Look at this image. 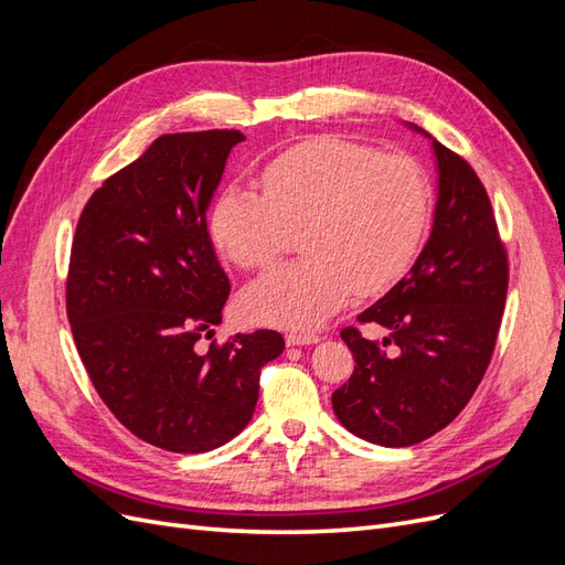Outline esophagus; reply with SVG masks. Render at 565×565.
Segmentation results:
<instances>
[{"label":"esophagus","mask_w":565,"mask_h":565,"mask_svg":"<svg viewBox=\"0 0 565 565\" xmlns=\"http://www.w3.org/2000/svg\"><path fill=\"white\" fill-rule=\"evenodd\" d=\"M320 337L313 332H289L285 334L287 347H303V344H316Z\"/></svg>","instance_id":"obj_1"}]
</instances>
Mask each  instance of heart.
<instances>
[{
    "mask_svg": "<svg viewBox=\"0 0 565 565\" xmlns=\"http://www.w3.org/2000/svg\"><path fill=\"white\" fill-rule=\"evenodd\" d=\"M256 195L221 191L210 210L216 247L237 268H268L301 231V262L266 273L243 297L249 318L309 330L351 295H374L413 264L431 212V181L405 152L316 136L282 150Z\"/></svg>",
    "mask_w": 565,
    "mask_h": 565,
    "instance_id": "1",
    "label": "heart"
}]
</instances>
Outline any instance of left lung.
Returning <instances> with one entry per match:
<instances>
[{"label": "left lung", "instance_id": "8db88e82", "mask_svg": "<svg viewBox=\"0 0 565 565\" xmlns=\"http://www.w3.org/2000/svg\"><path fill=\"white\" fill-rule=\"evenodd\" d=\"M434 152L429 243L407 276L358 316L391 334L377 344L358 328L341 330L355 367L332 393L334 415L358 438L386 448L415 446L465 409L490 365L507 301L509 259L486 188L436 139Z\"/></svg>", "mask_w": 565, "mask_h": 565}]
</instances>
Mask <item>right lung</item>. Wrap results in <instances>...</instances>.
Masks as SVG:
<instances>
[{
	"mask_svg": "<svg viewBox=\"0 0 565 565\" xmlns=\"http://www.w3.org/2000/svg\"><path fill=\"white\" fill-rule=\"evenodd\" d=\"M237 129L164 134L94 191L77 221L65 306L110 413L150 446L207 452L249 424L276 330L212 339L231 295L207 207Z\"/></svg>",
	"mask_w": 565,
	"mask_h": 565,
	"instance_id": "add662e5",
	"label": "right lung"
}]
</instances>
